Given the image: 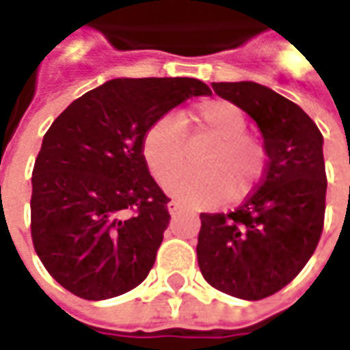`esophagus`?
<instances>
[{"label":"esophagus","mask_w":350,"mask_h":350,"mask_svg":"<svg viewBox=\"0 0 350 350\" xmlns=\"http://www.w3.org/2000/svg\"><path fill=\"white\" fill-rule=\"evenodd\" d=\"M167 208L170 213H178L180 210H183V206L180 204V202H176V200H170V202L167 204Z\"/></svg>","instance_id":"obj_1"}]
</instances>
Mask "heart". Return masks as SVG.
Here are the masks:
<instances>
[{
    "mask_svg": "<svg viewBox=\"0 0 350 350\" xmlns=\"http://www.w3.org/2000/svg\"><path fill=\"white\" fill-rule=\"evenodd\" d=\"M247 118L227 99H204L182 114L165 116L148 127L142 157L150 174L165 183L185 166L191 137H210L213 146L198 160V173H186L167 183V191L195 208H208L228 197H245L260 180L266 165L262 144L245 133Z\"/></svg>",
    "mask_w": 350,
    "mask_h": 350,
    "instance_id": "1",
    "label": "heart"
}]
</instances>
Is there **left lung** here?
<instances>
[{
	"instance_id": "1",
	"label": "left lung",
	"mask_w": 350,
	"mask_h": 350,
	"mask_svg": "<svg viewBox=\"0 0 350 350\" xmlns=\"http://www.w3.org/2000/svg\"><path fill=\"white\" fill-rule=\"evenodd\" d=\"M212 88L255 120L268 163L242 206L200 213L198 268L221 293L262 300L300 273L323 234V135L298 105L262 84L217 82Z\"/></svg>"
}]
</instances>
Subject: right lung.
<instances>
[{"label": "right lung", "mask_w": 350, "mask_h": 350, "mask_svg": "<svg viewBox=\"0 0 350 350\" xmlns=\"http://www.w3.org/2000/svg\"><path fill=\"white\" fill-rule=\"evenodd\" d=\"M208 93L197 79H114L50 125L31 176V238L69 293L107 300L148 278L170 213L142 138L180 103Z\"/></svg>", "instance_id": "right-lung-1"}]
</instances>
